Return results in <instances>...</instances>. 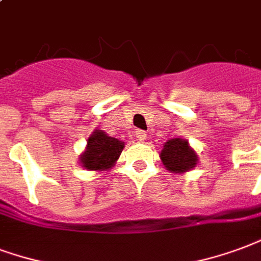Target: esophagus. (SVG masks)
<instances>
[{"label": "esophagus", "mask_w": 261, "mask_h": 261, "mask_svg": "<svg viewBox=\"0 0 261 261\" xmlns=\"http://www.w3.org/2000/svg\"><path fill=\"white\" fill-rule=\"evenodd\" d=\"M135 135H136V138H138L139 142H144V140L147 139V133L144 132V130H136Z\"/></svg>", "instance_id": "1"}]
</instances>
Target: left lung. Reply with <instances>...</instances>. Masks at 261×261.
Listing matches in <instances>:
<instances>
[{"label": "left lung", "instance_id": "8db88e82", "mask_svg": "<svg viewBox=\"0 0 261 261\" xmlns=\"http://www.w3.org/2000/svg\"><path fill=\"white\" fill-rule=\"evenodd\" d=\"M161 163L172 174H185L195 168L199 161L197 153L186 139L174 138L163 144Z\"/></svg>", "mask_w": 261, "mask_h": 261}]
</instances>
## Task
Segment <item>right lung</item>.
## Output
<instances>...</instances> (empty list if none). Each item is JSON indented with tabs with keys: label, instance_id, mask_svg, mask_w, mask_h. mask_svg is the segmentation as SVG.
<instances>
[{
	"label": "right lung",
	"instance_id": "1",
	"mask_svg": "<svg viewBox=\"0 0 261 261\" xmlns=\"http://www.w3.org/2000/svg\"><path fill=\"white\" fill-rule=\"evenodd\" d=\"M125 143L111 138L101 129H94L87 138L86 149L79 155V163L87 171H108L115 165Z\"/></svg>",
	"mask_w": 261,
	"mask_h": 261
}]
</instances>
